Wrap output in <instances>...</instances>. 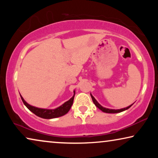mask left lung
<instances>
[{"mask_svg":"<svg viewBox=\"0 0 158 158\" xmlns=\"http://www.w3.org/2000/svg\"><path fill=\"white\" fill-rule=\"evenodd\" d=\"M90 96H91L92 98V100H93V102L94 103V104L96 105V106H97L98 108L99 109L101 110V111L105 112V113H109V114H114V113H118V112H122L123 111H125V110L128 109L129 108H130L131 106H131H129L127 107V108H124V109H117V110H115V109H106V108H104L103 106H101L99 104V103L97 102V101L96 99L94 98V97L92 96L91 94H90Z\"/></svg>","mask_w":158,"mask_h":158,"instance_id":"1","label":"left lung"}]
</instances>
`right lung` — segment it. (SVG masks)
<instances>
[{
	"label": "right lung",
	"instance_id": "right-lung-1",
	"mask_svg": "<svg viewBox=\"0 0 158 158\" xmlns=\"http://www.w3.org/2000/svg\"><path fill=\"white\" fill-rule=\"evenodd\" d=\"M75 96V91H74V96L71 98L70 100L66 101L64 104L60 106V107L57 108L55 109H40V108H36L28 104L26 101L23 100L22 96H21V100H22L23 103L24 105L31 111L32 113H34L35 115H36L39 117L43 118H54L60 117L66 114L68 112L70 111L71 106H72L73 103V100H74Z\"/></svg>",
	"mask_w": 158,
	"mask_h": 158
}]
</instances>
